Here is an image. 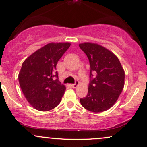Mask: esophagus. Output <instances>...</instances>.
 Masks as SVG:
<instances>
[{"mask_svg":"<svg viewBox=\"0 0 147 147\" xmlns=\"http://www.w3.org/2000/svg\"><path fill=\"white\" fill-rule=\"evenodd\" d=\"M78 85H79V82L77 80V81H76V82L74 83V84H71V86L73 88H76L77 86H78Z\"/></svg>","mask_w":147,"mask_h":147,"instance_id":"34e87169","label":"esophagus"}]
</instances>
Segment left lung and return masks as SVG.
I'll list each match as a JSON object with an SVG mask.
<instances>
[{
	"instance_id": "obj_1",
	"label": "left lung",
	"mask_w": 147,
	"mask_h": 147,
	"mask_svg": "<svg viewBox=\"0 0 147 147\" xmlns=\"http://www.w3.org/2000/svg\"><path fill=\"white\" fill-rule=\"evenodd\" d=\"M79 47L87 56L90 67L88 94L80 99V104L90 112L106 111L115 104L123 89V69L117 56L102 46L83 43Z\"/></svg>"
}]
</instances>
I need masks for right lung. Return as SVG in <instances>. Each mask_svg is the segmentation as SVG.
<instances>
[{
	"mask_svg": "<svg viewBox=\"0 0 147 147\" xmlns=\"http://www.w3.org/2000/svg\"><path fill=\"white\" fill-rule=\"evenodd\" d=\"M69 43H50L24 61L18 75L20 86L28 103L39 111H48L61 102L66 87L58 78L57 64Z\"/></svg>",
	"mask_w": 147,
	"mask_h": 147,
	"instance_id": "1",
	"label": "right lung"
}]
</instances>
